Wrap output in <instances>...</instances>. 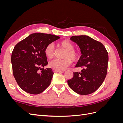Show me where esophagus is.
<instances>
[{
  "instance_id": "esophagus-1",
  "label": "esophagus",
  "mask_w": 123,
  "mask_h": 123,
  "mask_svg": "<svg viewBox=\"0 0 123 123\" xmlns=\"http://www.w3.org/2000/svg\"><path fill=\"white\" fill-rule=\"evenodd\" d=\"M52 70H53V71L54 72H62V70H57V69H52Z\"/></svg>"
}]
</instances>
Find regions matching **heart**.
<instances>
[{
  "mask_svg": "<svg viewBox=\"0 0 123 123\" xmlns=\"http://www.w3.org/2000/svg\"><path fill=\"white\" fill-rule=\"evenodd\" d=\"M59 45L66 50L64 55V59H55L49 62L50 67L57 70H64L72 63V61L76 62L80 58V52L77 50L74 49L73 43L68 40H64L59 43ZM46 56L49 59L52 58L55 55L54 46L52 43L48 44L44 50Z\"/></svg>",
  "mask_w": 123,
  "mask_h": 123,
  "instance_id": "1",
  "label": "heart"
}]
</instances>
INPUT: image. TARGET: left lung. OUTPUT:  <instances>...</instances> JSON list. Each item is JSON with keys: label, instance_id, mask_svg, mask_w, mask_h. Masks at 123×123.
<instances>
[{"label": "left lung", "instance_id": "left-lung-1", "mask_svg": "<svg viewBox=\"0 0 123 123\" xmlns=\"http://www.w3.org/2000/svg\"><path fill=\"white\" fill-rule=\"evenodd\" d=\"M70 39L80 48L81 55L75 67L83 69L80 72H73L68 85L78 94H90L98 90L106 76L108 52L101 43L88 36H73Z\"/></svg>", "mask_w": 123, "mask_h": 123}]
</instances>
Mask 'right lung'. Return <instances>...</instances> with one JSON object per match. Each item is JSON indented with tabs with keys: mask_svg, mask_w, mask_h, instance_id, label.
<instances>
[{
	"mask_svg": "<svg viewBox=\"0 0 123 123\" xmlns=\"http://www.w3.org/2000/svg\"><path fill=\"white\" fill-rule=\"evenodd\" d=\"M59 38L55 35L33 33L15 46L11 55L13 75L25 92L38 94L49 87L54 73L51 68L44 69L48 64L44 50L48 44Z\"/></svg>",
	"mask_w": 123,
	"mask_h": 123,
	"instance_id": "add662e5",
	"label": "right lung"
}]
</instances>
